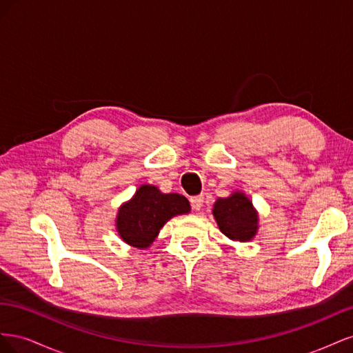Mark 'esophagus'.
I'll use <instances>...</instances> for the list:
<instances>
[{
    "mask_svg": "<svg viewBox=\"0 0 353 353\" xmlns=\"http://www.w3.org/2000/svg\"><path fill=\"white\" fill-rule=\"evenodd\" d=\"M190 201H191V206H193L194 210H200L201 206H203V203H205V197H203V196H196V197L191 199Z\"/></svg>",
    "mask_w": 353,
    "mask_h": 353,
    "instance_id": "esophagus-1",
    "label": "esophagus"
}]
</instances>
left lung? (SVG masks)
<instances>
[{"label":"left lung","instance_id":"obj_1","mask_svg":"<svg viewBox=\"0 0 353 353\" xmlns=\"http://www.w3.org/2000/svg\"><path fill=\"white\" fill-rule=\"evenodd\" d=\"M213 216L219 230L231 240L249 241L258 232V212L240 191L230 197L218 199L213 205Z\"/></svg>","mask_w":353,"mask_h":353}]
</instances>
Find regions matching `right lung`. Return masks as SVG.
<instances>
[{
	"label": "right lung",
	"mask_w": 353,
	"mask_h": 353,
	"mask_svg": "<svg viewBox=\"0 0 353 353\" xmlns=\"http://www.w3.org/2000/svg\"><path fill=\"white\" fill-rule=\"evenodd\" d=\"M188 212L190 203L184 196L163 194L157 187L144 184L119 208L116 230L126 244L147 249L170 218Z\"/></svg>",
	"instance_id": "right-lung-1"
}]
</instances>
